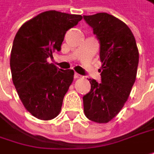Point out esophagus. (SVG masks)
Segmentation results:
<instances>
[{"label": "esophagus", "mask_w": 154, "mask_h": 154, "mask_svg": "<svg viewBox=\"0 0 154 154\" xmlns=\"http://www.w3.org/2000/svg\"><path fill=\"white\" fill-rule=\"evenodd\" d=\"M73 76H74V78H75V79H78V78H81V75H80L79 73H74V75H73Z\"/></svg>", "instance_id": "obj_1"}]
</instances>
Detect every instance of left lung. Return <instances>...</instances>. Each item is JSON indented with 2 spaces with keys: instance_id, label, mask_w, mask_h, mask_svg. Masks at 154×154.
<instances>
[{
  "instance_id": "8db88e82",
  "label": "left lung",
  "mask_w": 154,
  "mask_h": 154,
  "mask_svg": "<svg viewBox=\"0 0 154 154\" xmlns=\"http://www.w3.org/2000/svg\"><path fill=\"white\" fill-rule=\"evenodd\" d=\"M100 43L101 81L89 79L90 92L83 96L87 118L107 123L124 106L134 84L139 51L132 31L123 21L106 13L83 15Z\"/></svg>"
}]
</instances>
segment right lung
Returning a JSON list of instances; mask_svg holds the SVG:
<instances>
[{
  "label": "right lung",
  "mask_w": 154,
  "mask_h": 154,
  "mask_svg": "<svg viewBox=\"0 0 154 154\" xmlns=\"http://www.w3.org/2000/svg\"><path fill=\"white\" fill-rule=\"evenodd\" d=\"M81 19L80 14L43 12L24 23L14 37L10 55L12 80L25 108L38 119H52L60 112L74 73L47 60L60 50L66 31Z\"/></svg>",
  "instance_id": "1"
}]
</instances>
